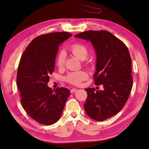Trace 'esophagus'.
<instances>
[{"instance_id":"34e87169","label":"esophagus","mask_w":149,"mask_h":149,"mask_svg":"<svg viewBox=\"0 0 149 149\" xmlns=\"http://www.w3.org/2000/svg\"><path fill=\"white\" fill-rule=\"evenodd\" d=\"M77 91V89H75V88H73V89H72L71 90H70V93H75V91Z\"/></svg>"}]
</instances>
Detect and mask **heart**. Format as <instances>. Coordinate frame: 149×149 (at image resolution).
Returning <instances> with one entry per match:
<instances>
[{"label": "heart", "mask_w": 149, "mask_h": 149, "mask_svg": "<svg viewBox=\"0 0 149 149\" xmlns=\"http://www.w3.org/2000/svg\"><path fill=\"white\" fill-rule=\"evenodd\" d=\"M68 51L70 53L76 56L77 58L84 60L87 58L89 54L87 47L82 43L73 44L69 47ZM65 62V55L62 51L58 54L56 58V64L58 68H62ZM88 78V74L84 71H77L69 73L65 77V81L70 84L79 85L83 81Z\"/></svg>", "instance_id": "obj_1"}]
</instances>
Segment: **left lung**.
I'll return each mask as SVG.
<instances>
[{
    "label": "left lung",
    "mask_w": 149,
    "mask_h": 149,
    "mask_svg": "<svg viewBox=\"0 0 149 149\" xmlns=\"http://www.w3.org/2000/svg\"><path fill=\"white\" fill-rule=\"evenodd\" d=\"M90 41L97 54L95 84L103 91L87 88L85 112L92 119L104 121L118 114L129 98L133 85L132 58L126 45L105 30L87 31L75 35Z\"/></svg>",
    "instance_id": "8db88e82"
}]
</instances>
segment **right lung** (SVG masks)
Masks as SVG:
<instances>
[{
  "label": "right lung",
  "instance_id": "right-lung-1",
  "mask_svg": "<svg viewBox=\"0 0 149 149\" xmlns=\"http://www.w3.org/2000/svg\"><path fill=\"white\" fill-rule=\"evenodd\" d=\"M67 32H54L35 37L23 52L17 68L16 82L20 102L32 119L50 125L61 116L70 90L48 87L54 72L59 45L72 36Z\"/></svg>",
  "mask_w": 149,
  "mask_h": 149
}]
</instances>
